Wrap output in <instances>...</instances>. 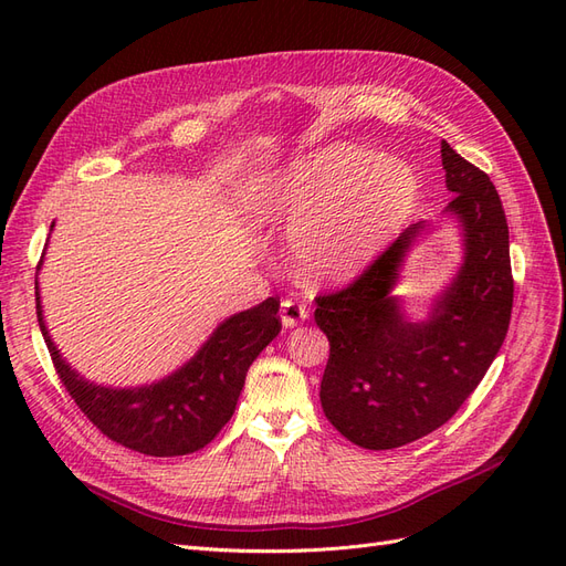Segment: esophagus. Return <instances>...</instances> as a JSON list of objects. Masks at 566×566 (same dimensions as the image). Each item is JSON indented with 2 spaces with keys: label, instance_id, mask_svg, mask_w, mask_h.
<instances>
[{
  "label": "esophagus",
  "instance_id": "obj_1",
  "mask_svg": "<svg viewBox=\"0 0 566 566\" xmlns=\"http://www.w3.org/2000/svg\"><path fill=\"white\" fill-rule=\"evenodd\" d=\"M306 306L295 302V300H283L281 302V321L285 328H295V325H300L304 318H306Z\"/></svg>",
  "mask_w": 566,
  "mask_h": 566
}]
</instances>
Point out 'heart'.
<instances>
[{"mask_svg":"<svg viewBox=\"0 0 566 566\" xmlns=\"http://www.w3.org/2000/svg\"><path fill=\"white\" fill-rule=\"evenodd\" d=\"M416 193L403 163L333 144L266 175L256 186V208L293 229L297 264L328 281L366 266L413 208Z\"/></svg>","mask_w":566,"mask_h":566,"instance_id":"1","label":"heart"}]
</instances>
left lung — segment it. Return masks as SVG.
<instances>
[{
  "label": "left lung",
  "instance_id": "8db88e82",
  "mask_svg": "<svg viewBox=\"0 0 566 566\" xmlns=\"http://www.w3.org/2000/svg\"><path fill=\"white\" fill-rule=\"evenodd\" d=\"M441 165L455 193L443 212L458 221L465 254L430 316L410 321L391 295L427 221L410 224L349 287L316 297L314 318L331 342L323 413L361 449H399L449 422L507 335L515 283L503 202L489 175L447 142Z\"/></svg>",
  "mask_w": 566,
  "mask_h": 566
}]
</instances>
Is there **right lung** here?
Returning a JSON list of instances; mask_svg holds the SVG:
<instances>
[{
	"label": "right lung",
	"instance_id": "right-lung-1",
	"mask_svg": "<svg viewBox=\"0 0 566 566\" xmlns=\"http://www.w3.org/2000/svg\"><path fill=\"white\" fill-rule=\"evenodd\" d=\"M40 266L42 262L38 271ZM35 297L40 331L51 361L82 413L119 447L156 458L186 455L210 443L231 420L248 368L281 333V300L269 297L252 310L221 321L198 354L167 378L115 389L84 380L65 364L46 331L38 283Z\"/></svg>",
	"mask_w": 566,
	"mask_h": 566
}]
</instances>
